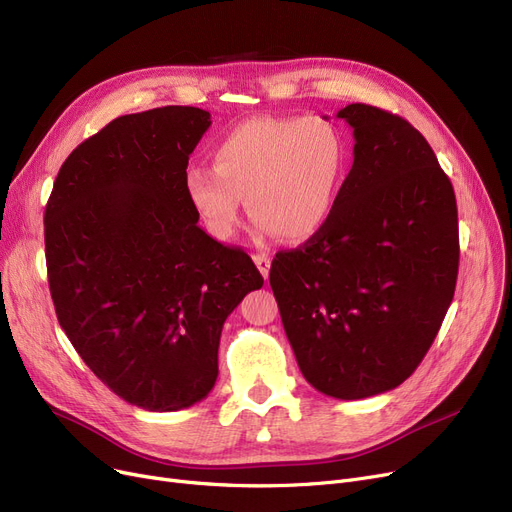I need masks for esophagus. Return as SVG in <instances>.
<instances>
[{"instance_id": "esophagus-1", "label": "esophagus", "mask_w": 512, "mask_h": 512, "mask_svg": "<svg viewBox=\"0 0 512 512\" xmlns=\"http://www.w3.org/2000/svg\"><path fill=\"white\" fill-rule=\"evenodd\" d=\"M253 261H255L257 270L261 272V276H263V278L270 276V267H272V261H270V257H267V255H261V253H257V255H253Z\"/></svg>"}]
</instances>
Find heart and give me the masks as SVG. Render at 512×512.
I'll return each mask as SVG.
<instances>
[{"label": "heart", "mask_w": 512, "mask_h": 512, "mask_svg": "<svg viewBox=\"0 0 512 512\" xmlns=\"http://www.w3.org/2000/svg\"><path fill=\"white\" fill-rule=\"evenodd\" d=\"M213 168L191 166L184 191L211 238L236 236L242 211L259 240L305 242L330 222L346 172L340 130L324 118H251L211 151Z\"/></svg>", "instance_id": "1"}]
</instances>
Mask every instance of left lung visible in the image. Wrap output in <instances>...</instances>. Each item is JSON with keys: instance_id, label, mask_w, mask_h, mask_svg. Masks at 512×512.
I'll use <instances>...</instances> for the list:
<instances>
[{"instance_id": "obj_1", "label": "left lung", "mask_w": 512, "mask_h": 512, "mask_svg": "<svg viewBox=\"0 0 512 512\" xmlns=\"http://www.w3.org/2000/svg\"><path fill=\"white\" fill-rule=\"evenodd\" d=\"M336 118L353 128V168L326 228L280 251L270 284L305 380L359 400L400 386L432 346L459 274V218L417 128L365 103Z\"/></svg>"}]
</instances>
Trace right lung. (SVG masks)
I'll return each instance as SVG.
<instances>
[{
	"mask_svg": "<svg viewBox=\"0 0 512 512\" xmlns=\"http://www.w3.org/2000/svg\"><path fill=\"white\" fill-rule=\"evenodd\" d=\"M209 126L191 105L120 116L68 155L45 207L62 330L107 388L153 413L211 392L224 321L263 286L188 203V155Z\"/></svg>",
	"mask_w": 512,
	"mask_h": 512,
	"instance_id": "obj_1",
	"label": "right lung"
}]
</instances>
